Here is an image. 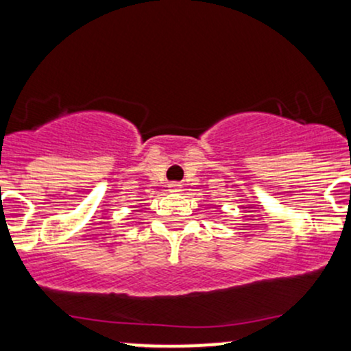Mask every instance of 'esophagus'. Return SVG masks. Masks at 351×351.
<instances>
[{
	"mask_svg": "<svg viewBox=\"0 0 351 351\" xmlns=\"http://www.w3.org/2000/svg\"><path fill=\"white\" fill-rule=\"evenodd\" d=\"M170 191L171 193H178V191H181V184L180 183H170Z\"/></svg>",
	"mask_w": 351,
	"mask_h": 351,
	"instance_id": "obj_1",
	"label": "esophagus"
}]
</instances>
